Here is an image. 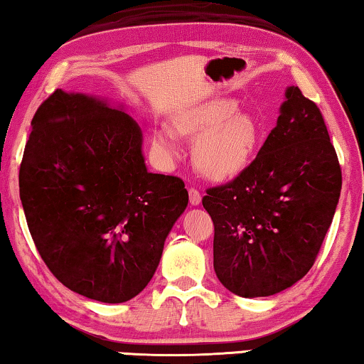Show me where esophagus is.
Returning <instances> with one entry per match:
<instances>
[{
	"label": "esophagus",
	"mask_w": 364,
	"mask_h": 364,
	"mask_svg": "<svg viewBox=\"0 0 364 364\" xmlns=\"http://www.w3.org/2000/svg\"><path fill=\"white\" fill-rule=\"evenodd\" d=\"M188 200H191L192 205L197 207V205H200V202H202V195H200L197 188H188Z\"/></svg>",
	"instance_id": "esophagus-1"
}]
</instances>
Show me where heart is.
I'll use <instances>...</instances> for the list:
<instances>
[{
    "label": "heart",
    "mask_w": 364,
    "mask_h": 364,
    "mask_svg": "<svg viewBox=\"0 0 364 364\" xmlns=\"http://www.w3.org/2000/svg\"><path fill=\"white\" fill-rule=\"evenodd\" d=\"M176 128L187 138H198L193 146L197 169L213 181L236 177L250 164L262 138L259 119L241 112L233 100H212L183 112ZM154 144L167 159L177 156L176 138L169 128L154 131Z\"/></svg>",
    "instance_id": "1"
}]
</instances>
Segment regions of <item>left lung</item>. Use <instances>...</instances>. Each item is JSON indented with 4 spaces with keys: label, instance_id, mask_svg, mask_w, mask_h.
<instances>
[{
    "label": "left lung",
    "instance_id": "8db88e82",
    "mask_svg": "<svg viewBox=\"0 0 364 364\" xmlns=\"http://www.w3.org/2000/svg\"><path fill=\"white\" fill-rule=\"evenodd\" d=\"M340 191L341 169L322 113L299 87H287L256 159L202 200L215 225L220 282L246 299L294 286L314 266Z\"/></svg>",
    "mask_w": 364,
    "mask_h": 364
}]
</instances>
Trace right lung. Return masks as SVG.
I'll use <instances>...</instances> for the list:
<instances>
[{
  "label": "right lung",
  "mask_w": 364,
  "mask_h": 364,
  "mask_svg": "<svg viewBox=\"0 0 364 364\" xmlns=\"http://www.w3.org/2000/svg\"><path fill=\"white\" fill-rule=\"evenodd\" d=\"M31 126L19 197L41 257L83 297H136L187 208L183 182L147 171L139 124L105 98L55 90Z\"/></svg>",
  "instance_id": "1"
}]
</instances>
